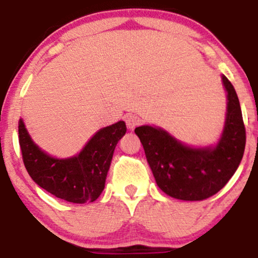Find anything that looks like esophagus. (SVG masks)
<instances>
[{"label":"esophagus","instance_id":"esophagus-1","mask_svg":"<svg viewBox=\"0 0 258 258\" xmlns=\"http://www.w3.org/2000/svg\"><path fill=\"white\" fill-rule=\"evenodd\" d=\"M125 121L127 128L128 130H135L136 127L141 123V120H139V117L136 116V115H127L125 117Z\"/></svg>","mask_w":258,"mask_h":258}]
</instances>
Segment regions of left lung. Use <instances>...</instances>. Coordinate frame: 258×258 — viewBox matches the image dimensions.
Masks as SVG:
<instances>
[{
  "label": "left lung",
  "mask_w": 258,
  "mask_h": 258,
  "mask_svg": "<svg viewBox=\"0 0 258 258\" xmlns=\"http://www.w3.org/2000/svg\"><path fill=\"white\" fill-rule=\"evenodd\" d=\"M221 78L227 110L223 131L215 144L189 146L158 126L135 130L156 184L174 199L198 201L212 197L227 184L241 162L246 136L240 103L229 80L224 75Z\"/></svg>",
  "instance_id": "8db88e82"
}]
</instances>
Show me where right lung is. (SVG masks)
<instances>
[{
	"mask_svg": "<svg viewBox=\"0 0 258 258\" xmlns=\"http://www.w3.org/2000/svg\"><path fill=\"white\" fill-rule=\"evenodd\" d=\"M18 133L24 165L32 180L59 199L85 204L97 200L104 190L115 147L125 136L126 123L117 121L98 130L81 152L70 158H55L41 149L23 119Z\"/></svg>",
	"mask_w": 258,
	"mask_h": 258,
	"instance_id": "right-lung-1",
	"label": "right lung"
}]
</instances>
